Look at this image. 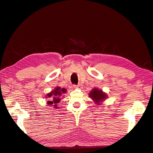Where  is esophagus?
Segmentation results:
<instances>
[{
  "label": "esophagus",
  "mask_w": 153,
  "mask_h": 153,
  "mask_svg": "<svg viewBox=\"0 0 153 153\" xmlns=\"http://www.w3.org/2000/svg\"><path fill=\"white\" fill-rule=\"evenodd\" d=\"M73 86H74V88H79L81 87V85L80 84H78V85H74Z\"/></svg>",
  "instance_id": "34e87169"
}]
</instances>
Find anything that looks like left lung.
Instances as JSON below:
<instances>
[{
    "label": "left lung",
    "mask_w": 153,
    "mask_h": 153,
    "mask_svg": "<svg viewBox=\"0 0 153 153\" xmlns=\"http://www.w3.org/2000/svg\"><path fill=\"white\" fill-rule=\"evenodd\" d=\"M90 97L95 101V103L99 104V102H101V101H103L105 99L107 96L105 93L103 92L102 90H99L97 88L93 89L90 93Z\"/></svg>",
    "instance_id": "left-lung-1"
}]
</instances>
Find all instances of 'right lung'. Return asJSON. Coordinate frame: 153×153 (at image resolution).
Instances as JSON below:
<instances>
[{
	"mask_svg": "<svg viewBox=\"0 0 153 153\" xmlns=\"http://www.w3.org/2000/svg\"><path fill=\"white\" fill-rule=\"evenodd\" d=\"M66 90L64 88H61L60 87H57L54 90L48 94V97L50 98V101H48V104L50 105H53L54 108L56 107V104L60 102L61 99V94L63 93H65Z\"/></svg>",
	"mask_w": 153,
	"mask_h": 153,
	"instance_id": "1",
	"label": "right lung"
}]
</instances>
